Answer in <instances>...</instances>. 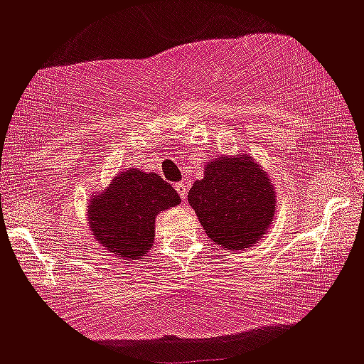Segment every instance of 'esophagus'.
<instances>
[{
	"instance_id": "esophagus-1",
	"label": "esophagus",
	"mask_w": 364,
	"mask_h": 364,
	"mask_svg": "<svg viewBox=\"0 0 364 364\" xmlns=\"http://www.w3.org/2000/svg\"><path fill=\"white\" fill-rule=\"evenodd\" d=\"M175 191L178 192V196H181V199L183 200L187 197V192H189V182H186V181L177 182L175 183Z\"/></svg>"
}]
</instances>
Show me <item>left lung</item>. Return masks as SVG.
<instances>
[{"mask_svg": "<svg viewBox=\"0 0 364 364\" xmlns=\"http://www.w3.org/2000/svg\"><path fill=\"white\" fill-rule=\"evenodd\" d=\"M210 241L240 251L259 243L275 216L273 183L248 154L219 155L187 196Z\"/></svg>", "mask_w": 364, "mask_h": 364, "instance_id": "obj_1", "label": "left lung"}]
</instances>
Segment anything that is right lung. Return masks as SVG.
<instances>
[{"instance_id":"1","label":"right lung","mask_w":364,"mask_h":364,"mask_svg":"<svg viewBox=\"0 0 364 364\" xmlns=\"http://www.w3.org/2000/svg\"><path fill=\"white\" fill-rule=\"evenodd\" d=\"M178 204L181 197L159 173L129 168L89 197V228L107 253L132 262L154 246L155 218Z\"/></svg>"}]
</instances>
